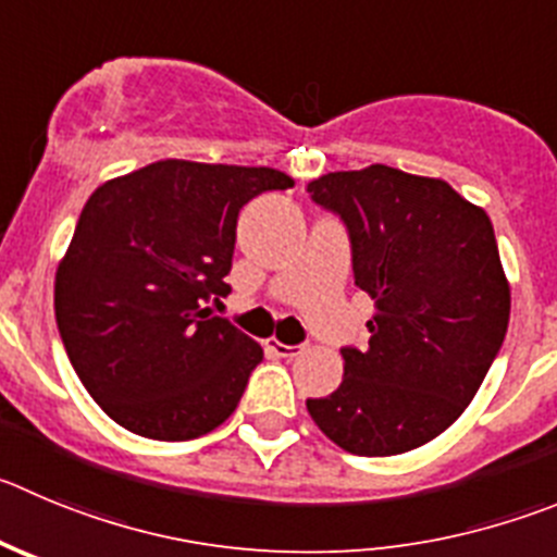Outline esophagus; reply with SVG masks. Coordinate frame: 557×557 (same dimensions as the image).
Wrapping results in <instances>:
<instances>
[{
    "instance_id": "34e87169",
    "label": "esophagus",
    "mask_w": 557,
    "mask_h": 557,
    "mask_svg": "<svg viewBox=\"0 0 557 557\" xmlns=\"http://www.w3.org/2000/svg\"><path fill=\"white\" fill-rule=\"evenodd\" d=\"M267 349L272 351L274 357H299L302 355V346H288V343L277 341V337H269Z\"/></svg>"
}]
</instances>
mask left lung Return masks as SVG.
<instances>
[{
	"label": "left lung",
	"mask_w": 557,
	"mask_h": 557,
	"mask_svg": "<svg viewBox=\"0 0 557 557\" xmlns=\"http://www.w3.org/2000/svg\"><path fill=\"white\" fill-rule=\"evenodd\" d=\"M308 191L349 227L355 283L376 308L368 349H341V387L308 412L349 454H407L456 423L506 337L492 220L443 178L387 164L326 173Z\"/></svg>",
	"instance_id": "obj_1"
}]
</instances>
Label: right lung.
<instances>
[{"label": "right lung", "mask_w": 557, "mask_h": 557, "mask_svg": "<svg viewBox=\"0 0 557 557\" xmlns=\"http://www.w3.org/2000/svg\"><path fill=\"white\" fill-rule=\"evenodd\" d=\"M290 186L272 168L161 159L92 191L57 267L54 315L114 423L184 443L236 412L263 349L206 302L231 290L238 211Z\"/></svg>", "instance_id": "1"}]
</instances>
